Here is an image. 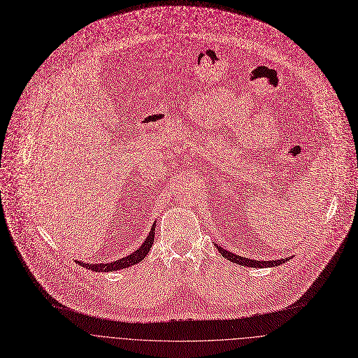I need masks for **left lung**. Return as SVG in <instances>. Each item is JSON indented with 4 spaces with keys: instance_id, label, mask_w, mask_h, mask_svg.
<instances>
[{
    "instance_id": "obj_1",
    "label": "left lung",
    "mask_w": 358,
    "mask_h": 358,
    "mask_svg": "<svg viewBox=\"0 0 358 358\" xmlns=\"http://www.w3.org/2000/svg\"><path fill=\"white\" fill-rule=\"evenodd\" d=\"M217 247L219 252L229 261L231 262H236L238 265H244V266H251V268H271V266H278V265H282L287 261H289L291 258H279V259H275V261H258V259H251V258H245V257H240L237 254H233L224 248H222L219 244H214Z\"/></svg>"
}]
</instances>
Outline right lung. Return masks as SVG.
<instances>
[{"instance_id": "add662e5", "label": "right lung", "mask_w": 358, "mask_h": 358, "mask_svg": "<svg viewBox=\"0 0 358 358\" xmlns=\"http://www.w3.org/2000/svg\"><path fill=\"white\" fill-rule=\"evenodd\" d=\"M155 227H157V222H154L152 227H151V231L148 234V237L145 238V241L141 244L139 248H136L132 254L124 257V258H120L117 261H113V262H107V264H90V262H82V261H76V264H79L80 266H86L87 269H92V271H96V272H110V271H120V269H124V268H128V266H132L135 264H139L142 259H144L152 244H154V238H155Z\"/></svg>"}]
</instances>
